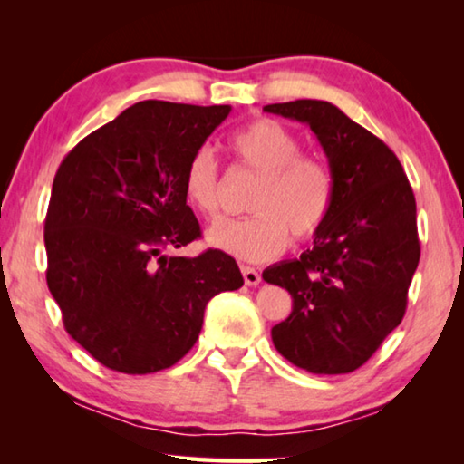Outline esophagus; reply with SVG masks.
Segmentation results:
<instances>
[{
  "label": "esophagus",
  "mask_w": 464,
  "mask_h": 464,
  "mask_svg": "<svg viewBox=\"0 0 464 464\" xmlns=\"http://www.w3.org/2000/svg\"><path fill=\"white\" fill-rule=\"evenodd\" d=\"M241 274H243V280H246L247 286H257L262 282L260 272L256 268H251V266H241Z\"/></svg>",
  "instance_id": "esophagus-1"
}]
</instances>
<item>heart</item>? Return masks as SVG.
Segmentation results:
<instances>
[{"mask_svg":"<svg viewBox=\"0 0 464 464\" xmlns=\"http://www.w3.org/2000/svg\"><path fill=\"white\" fill-rule=\"evenodd\" d=\"M233 153L257 176L246 218H225L210 227L208 246L237 260L260 264L295 241H309L324 229L335 198L334 174L315 155L301 153L293 130L272 119L251 121L231 137ZM184 194L202 215L218 213V166L215 153L200 147L184 171Z\"/></svg>","mask_w":464,"mask_h":464,"instance_id":"obj_1","label":"heart"}]
</instances>
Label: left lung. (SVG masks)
Wrapping results in <instances>:
<instances>
[{
    "label": "left lung",
    "instance_id": "obj_1",
    "mask_svg": "<svg viewBox=\"0 0 464 464\" xmlns=\"http://www.w3.org/2000/svg\"><path fill=\"white\" fill-rule=\"evenodd\" d=\"M264 112L309 124L335 182L332 213L313 247L262 274L293 296V313L272 327V342L307 372H352L405 315L420 262L410 179L379 137L329 102L295 100Z\"/></svg>",
    "mask_w": 464,
    "mask_h": 464
}]
</instances>
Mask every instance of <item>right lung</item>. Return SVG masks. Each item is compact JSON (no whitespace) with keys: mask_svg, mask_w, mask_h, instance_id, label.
Here are the masks:
<instances>
[{"mask_svg":"<svg viewBox=\"0 0 464 464\" xmlns=\"http://www.w3.org/2000/svg\"><path fill=\"white\" fill-rule=\"evenodd\" d=\"M229 112L137 102L57 169L44 218L46 285L67 334L110 371L174 366L198 340L210 298L243 286L221 249L163 254L200 237L184 171Z\"/></svg>","mask_w":464,"mask_h":464,"instance_id":"add662e5","label":"right lung"}]
</instances>
